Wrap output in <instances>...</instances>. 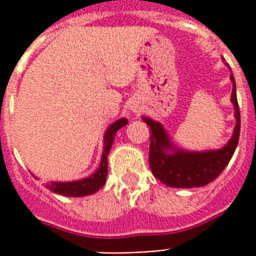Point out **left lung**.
<instances>
[{"label":"left lung","instance_id":"1","mask_svg":"<svg viewBox=\"0 0 256 256\" xmlns=\"http://www.w3.org/2000/svg\"><path fill=\"white\" fill-rule=\"evenodd\" d=\"M230 79L232 82L231 102L234 104L236 124L230 141L220 149L204 152L181 149L173 144L161 122L152 120L149 116H142V120L152 130L149 152L150 169L154 177L158 178L162 184L172 188L188 189L204 186L212 182L228 165L236 149L240 134V111L238 106L236 84L232 72Z\"/></svg>","mask_w":256,"mask_h":256}]
</instances>
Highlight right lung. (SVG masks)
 I'll return each instance as SVG.
<instances>
[{"label": "right lung", "instance_id": "obj_1", "mask_svg": "<svg viewBox=\"0 0 256 256\" xmlns=\"http://www.w3.org/2000/svg\"><path fill=\"white\" fill-rule=\"evenodd\" d=\"M128 124V120L126 118H120V120H115L114 124H111L107 128L106 132H104V138H103V153L102 158H100V164L92 174L82 178V180L76 181H50L46 184V188L52 190V192L62 194V196H68V198H83V196H88V194H94L98 192L99 189L102 188L103 185L106 184L107 178V156L110 153L111 146L114 142L115 134L118 132L120 128H124Z\"/></svg>", "mask_w": 256, "mask_h": 256}]
</instances>
